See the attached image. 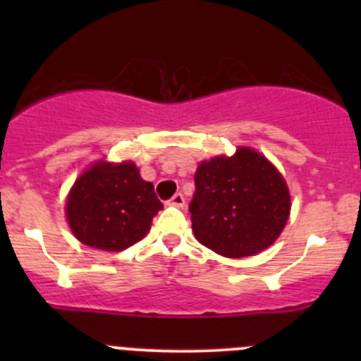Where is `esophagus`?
<instances>
[{"instance_id":"1","label":"esophagus","mask_w":361,"mask_h":361,"mask_svg":"<svg viewBox=\"0 0 361 361\" xmlns=\"http://www.w3.org/2000/svg\"><path fill=\"white\" fill-rule=\"evenodd\" d=\"M170 206H175V208H184V204H186V199H184L183 193H175L173 197L170 199Z\"/></svg>"}]
</instances>
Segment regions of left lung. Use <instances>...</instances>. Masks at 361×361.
Instances as JSON below:
<instances>
[{
	"label": "left lung",
	"mask_w": 361,
	"mask_h": 361,
	"mask_svg": "<svg viewBox=\"0 0 361 361\" xmlns=\"http://www.w3.org/2000/svg\"><path fill=\"white\" fill-rule=\"evenodd\" d=\"M291 199L286 180L260 153L238 148L197 168L190 202L197 240L229 258L269 247L288 222Z\"/></svg>",
	"instance_id": "1"
}]
</instances>
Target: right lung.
<instances>
[{"instance_id": "add662e5", "label": "right lung", "mask_w": 361, "mask_h": 361, "mask_svg": "<svg viewBox=\"0 0 361 361\" xmlns=\"http://www.w3.org/2000/svg\"><path fill=\"white\" fill-rule=\"evenodd\" d=\"M162 209L152 183L142 180L133 162H97L75 180L66 219L82 244L123 251L141 240Z\"/></svg>"}]
</instances>
